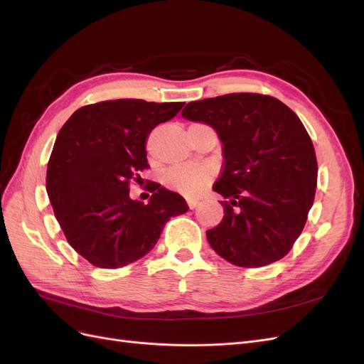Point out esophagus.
I'll use <instances>...</instances> for the list:
<instances>
[{
  "mask_svg": "<svg viewBox=\"0 0 364 364\" xmlns=\"http://www.w3.org/2000/svg\"><path fill=\"white\" fill-rule=\"evenodd\" d=\"M186 203H188L190 209H194L197 205H199V200H197V199H186Z\"/></svg>",
  "mask_w": 364,
  "mask_h": 364,
  "instance_id": "34e87169",
  "label": "esophagus"
}]
</instances>
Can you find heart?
<instances>
[{
  "label": "heart",
  "mask_w": 364,
  "mask_h": 364,
  "mask_svg": "<svg viewBox=\"0 0 364 364\" xmlns=\"http://www.w3.org/2000/svg\"><path fill=\"white\" fill-rule=\"evenodd\" d=\"M213 179L211 168L205 165H181L168 170L164 176V182L168 188L185 196L200 194Z\"/></svg>",
  "instance_id": "heart-1"
}]
</instances>
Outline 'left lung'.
<instances>
[{
    "label": "left lung",
    "instance_id": "8db88e82",
    "mask_svg": "<svg viewBox=\"0 0 364 364\" xmlns=\"http://www.w3.org/2000/svg\"><path fill=\"white\" fill-rule=\"evenodd\" d=\"M182 115L213 126L222 141L223 220L206 237L220 257L262 267L291 250L306 223L317 185L310 135L278 98L235 92L186 105Z\"/></svg>",
    "mask_w": 364,
    "mask_h": 364
}]
</instances>
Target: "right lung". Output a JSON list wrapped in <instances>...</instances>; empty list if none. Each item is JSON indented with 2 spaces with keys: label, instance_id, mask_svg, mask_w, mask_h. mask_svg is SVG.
Instances as JSON below:
<instances>
[{
  "label": "right lung",
  "instance_id": "add662e5",
  "mask_svg": "<svg viewBox=\"0 0 364 364\" xmlns=\"http://www.w3.org/2000/svg\"><path fill=\"white\" fill-rule=\"evenodd\" d=\"M185 103L121 98L83 106L62 126L47 168V193L71 247L100 269H118L155 247L170 217L188 211L178 193L151 182L149 203L130 183L150 168V132Z\"/></svg>",
  "mask_w": 364,
  "mask_h": 364
}]
</instances>
